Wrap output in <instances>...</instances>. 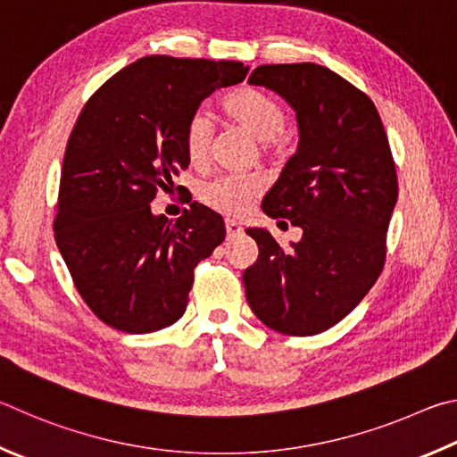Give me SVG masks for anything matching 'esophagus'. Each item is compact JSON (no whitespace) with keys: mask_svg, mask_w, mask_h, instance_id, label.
I'll return each instance as SVG.
<instances>
[{"mask_svg":"<svg viewBox=\"0 0 457 457\" xmlns=\"http://www.w3.org/2000/svg\"><path fill=\"white\" fill-rule=\"evenodd\" d=\"M224 228H227L228 238H237V237H241L245 233L243 227L237 220H227V222H224Z\"/></svg>","mask_w":457,"mask_h":457,"instance_id":"1","label":"esophagus"}]
</instances>
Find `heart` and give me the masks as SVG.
I'll use <instances>...</instances> for the list:
<instances>
[{
    "label": "heart",
    "instance_id": "heart-1",
    "mask_svg": "<svg viewBox=\"0 0 457 457\" xmlns=\"http://www.w3.org/2000/svg\"><path fill=\"white\" fill-rule=\"evenodd\" d=\"M222 110L251 130L261 140L262 150H275L283 144L287 112L275 96L259 87H243L222 98ZM214 134L212 118L196 110L184 128V146L195 164L204 162ZM262 190V180L254 174H220L198 188V198L212 211L237 216L245 212L253 198Z\"/></svg>",
    "mask_w": 457,
    "mask_h": 457
}]
</instances>
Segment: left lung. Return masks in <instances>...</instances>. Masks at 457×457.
Segmentation results:
<instances>
[{"instance_id": "obj_1", "label": "left lung", "mask_w": 457, "mask_h": 457, "mask_svg": "<svg viewBox=\"0 0 457 457\" xmlns=\"http://www.w3.org/2000/svg\"><path fill=\"white\" fill-rule=\"evenodd\" d=\"M249 82L297 112L299 148L261 206L301 227L303 238L283 249L269 230L246 228L259 246L243 275L246 301L270 329L317 335L345 319L381 275L397 203L395 162L370 96L329 68L273 63Z\"/></svg>"}]
</instances>
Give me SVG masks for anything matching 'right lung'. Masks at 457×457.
Masks as SVG:
<instances>
[{
  "label": "right lung",
  "instance_id": "add662e5",
  "mask_svg": "<svg viewBox=\"0 0 457 457\" xmlns=\"http://www.w3.org/2000/svg\"><path fill=\"white\" fill-rule=\"evenodd\" d=\"M249 74L243 62L146 55L106 79L79 112L63 154L54 237L79 297L124 333L184 315L195 267L224 241V220L190 203L154 216L156 192L190 164L184 128L206 96Z\"/></svg>",
  "mask_w": 457,
  "mask_h": 457
}]
</instances>
